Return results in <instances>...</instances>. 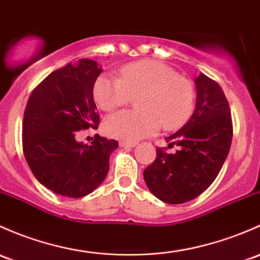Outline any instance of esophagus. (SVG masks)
Listing matches in <instances>:
<instances>
[{
    "instance_id": "obj_1",
    "label": "esophagus",
    "mask_w": 260,
    "mask_h": 260,
    "mask_svg": "<svg viewBox=\"0 0 260 260\" xmlns=\"http://www.w3.org/2000/svg\"><path fill=\"white\" fill-rule=\"evenodd\" d=\"M119 146L123 147V148H133V147H136V143H133V142H119Z\"/></svg>"
}]
</instances>
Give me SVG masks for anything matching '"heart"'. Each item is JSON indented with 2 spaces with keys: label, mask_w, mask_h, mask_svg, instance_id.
I'll return each mask as SVG.
<instances>
[{
  "label": "heart",
  "mask_w": 260,
  "mask_h": 260,
  "mask_svg": "<svg viewBox=\"0 0 260 260\" xmlns=\"http://www.w3.org/2000/svg\"><path fill=\"white\" fill-rule=\"evenodd\" d=\"M142 95L138 108L109 116L105 129L111 137L136 142L155 135L160 127L176 129L192 116L196 92L192 82L176 70L154 59L133 62L121 70V78L102 75L93 86V97L103 111L127 105L132 95Z\"/></svg>",
  "instance_id": "1"
}]
</instances>
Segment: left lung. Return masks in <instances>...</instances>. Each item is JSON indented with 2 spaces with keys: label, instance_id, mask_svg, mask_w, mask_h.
I'll use <instances>...</instances> for the list:
<instances>
[{
  "label": "left lung",
  "instance_id": "1",
  "mask_svg": "<svg viewBox=\"0 0 260 260\" xmlns=\"http://www.w3.org/2000/svg\"><path fill=\"white\" fill-rule=\"evenodd\" d=\"M197 103L189 121L166 138L176 153L157 149L154 162L144 169L149 190L168 204L194 199L214 182L231 149V109L219 84L201 73L194 78Z\"/></svg>",
  "mask_w": 260,
  "mask_h": 260
}]
</instances>
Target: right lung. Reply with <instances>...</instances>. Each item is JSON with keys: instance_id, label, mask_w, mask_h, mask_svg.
I'll return each mask as SVG.
<instances>
[{"instance_id": "add662e5", "label": "right lung", "mask_w": 260, "mask_h": 260, "mask_svg": "<svg viewBox=\"0 0 260 260\" xmlns=\"http://www.w3.org/2000/svg\"><path fill=\"white\" fill-rule=\"evenodd\" d=\"M102 67L82 58L48 75L24 109L22 146L38 182L56 194L81 198L107 177L109 155L118 142L95 136L91 144L76 141L78 131L97 129L100 116L93 86Z\"/></svg>"}]
</instances>
